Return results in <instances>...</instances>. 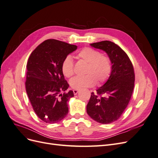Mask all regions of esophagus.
<instances>
[{"label": "esophagus", "mask_w": 158, "mask_h": 158, "mask_svg": "<svg viewBox=\"0 0 158 158\" xmlns=\"http://www.w3.org/2000/svg\"><path fill=\"white\" fill-rule=\"evenodd\" d=\"M78 92H79V90L78 89H73V92H74V95H76L78 93Z\"/></svg>", "instance_id": "esophagus-1"}]
</instances>
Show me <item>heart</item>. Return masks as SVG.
<instances>
[{"label":"heart","instance_id":"heart-1","mask_svg":"<svg viewBox=\"0 0 158 158\" xmlns=\"http://www.w3.org/2000/svg\"><path fill=\"white\" fill-rule=\"evenodd\" d=\"M77 57L88 66L85 74L77 76L70 82L71 87L75 89L92 87L96 84H102L109 79L112 71L111 60L109 56L103 55L100 51L91 47H84L77 54ZM62 73L66 77L70 78L74 74L73 60L70 55L66 56L61 64Z\"/></svg>","mask_w":158,"mask_h":158}]
</instances>
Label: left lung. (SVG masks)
<instances>
[{
	"label": "left lung",
	"instance_id": "left-lung-1",
	"mask_svg": "<svg viewBox=\"0 0 158 158\" xmlns=\"http://www.w3.org/2000/svg\"><path fill=\"white\" fill-rule=\"evenodd\" d=\"M90 45L107 52L111 60L112 71L96 94L91 93L86 111L94 121L109 124L120 118L130 102L135 85V71L127 54L114 43L103 41Z\"/></svg>",
	"mask_w": 158,
	"mask_h": 158
}]
</instances>
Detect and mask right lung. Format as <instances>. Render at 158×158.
<instances>
[{
  "label": "right lung",
  "instance_id": "obj_1",
  "mask_svg": "<svg viewBox=\"0 0 158 158\" xmlns=\"http://www.w3.org/2000/svg\"><path fill=\"white\" fill-rule=\"evenodd\" d=\"M76 49L74 45L47 40L33 51L28 59L26 92L33 111L46 123H58L69 113L68 102L74 93L71 90L66 92L69 84L62 73L61 64Z\"/></svg>",
  "mask_w": 158,
  "mask_h": 158
}]
</instances>
